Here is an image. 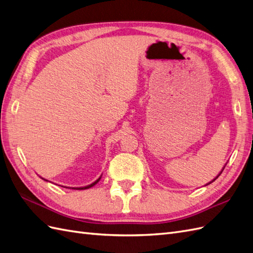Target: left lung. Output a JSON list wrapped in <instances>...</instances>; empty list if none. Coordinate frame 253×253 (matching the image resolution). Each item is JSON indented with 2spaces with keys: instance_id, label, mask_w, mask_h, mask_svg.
Segmentation results:
<instances>
[{
  "instance_id": "1",
  "label": "left lung",
  "mask_w": 253,
  "mask_h": 253,
  "mask_svg": "<svg viewBox=\"0 0 253 253\" xmlns=\"http://www.w3.org/2000/svg\"><path fill=\"white\" fill-rule=\"evenodd\" d=\"M221 173H222V171H221V172H220V174H221ZM220 174H219V175H220ZM219 175H218V176H219ZM218 176H217V177H218ZM217 177H216V178H217ZM216 178H215V179H216ZM215 179H213V180H215ZM213 180H212V182H213Z\"/></svg>"
}]
</instances>
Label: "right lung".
Wrapping results in <instances>:
<instances>
[{
  "instance_id": "obj_1",
  "label": "right lung",
  "mask_w": 253,
  "mask_h": 253,
  "mask_svg": "<svg viewBox=\"0 0 253 253\" xmlns=\"http://www.w3.org/2000/svg\"><path fill=\"white\" fill-rule=\"evenodd\" d=\"M100 180V177L96 180V182H94L93 184H90V185H88V186H85V187H80V188H75V189H78V190H83V189H88V188H90V187H93L94 185H96L97 183H98Z\"/></svg>"
}]
</instances>
